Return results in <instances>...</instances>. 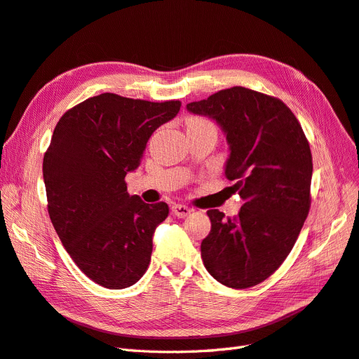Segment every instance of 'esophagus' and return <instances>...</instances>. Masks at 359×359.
<instances>
[{
	"mask_svg": "<svg viewBox=\"0 0 359 359\" xmlns=\"http://www.w3.org/2000/svg\"><path fill=\"white\" fill-rule=\"evenodd\" d=\"M172 214L177 215L178 219H186V217H189L191 214V210L189 208V206L186 205H180V203H175L172 205Z\"/></svg>",
	"mask_w": 359,
	"mask_h": 359,
	"instance_id": "esophagus-1",
	"label": "esophagus"
}]
</instances>
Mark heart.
I'll use <instances>...</instances> for the list:
<instances>
[{
    "label": "heart",
    "instance_id": "heart-1",
    "mask_svg": "<svg viewBox=\"0 0 359 359\" xmlns=\"http://www.w3.org/2000/svg\"><path fill=\"white\" fill-rule=\"evenodd\" d=\"M199 124H208V123L203 121V119H199V118H193L189 123V126H199Z\"/></svg>",
    "mask_w": 359,
    "mask_h": 359
}]
</instances>
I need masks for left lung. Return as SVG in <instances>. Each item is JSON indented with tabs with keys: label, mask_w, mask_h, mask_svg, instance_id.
Instances as JSON below:
<instances>
[{
	"label": "left lung",
	"mask_w": 359,
	"mask_h": 359,
	"mask_svg": "<svg viewBox=\"0 0 359 359\" xmlns=\"http://www.w3.org/2000/svg\"><path fill=\"white\" fill-rule=\"evenodd\" d=\"M187 111L220 126L229 145L224 173L244 201L232 219L206 212L203 265L227 287H252L283 264L309 215L313 161L306 135L283 102L244 86L191 102Z\"/></svg>",
	"instance_id": "8db88e82"
}]
</instances>
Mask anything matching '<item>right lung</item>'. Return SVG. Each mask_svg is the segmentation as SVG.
Masks as SVG:
<instances>
[{"instance_id":"right-lung-1","label":"right lung","mask_w":359,"mask_h":359,"mask_svg":"<svg viewBox=\"0 0 359 359\" xmlns=\"http://www.w3.org/2000/svg\"><path fill=\"white\" fill-rule=\"evenodd\" d=\"M180 107L178 100L104 93L72 107L53 130L43 158L49 217L73 262L97 285L124 289L145 274L169 206L130 196L124 178Z\"/></svg>"}]
</instances>
